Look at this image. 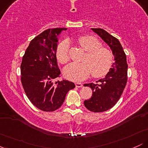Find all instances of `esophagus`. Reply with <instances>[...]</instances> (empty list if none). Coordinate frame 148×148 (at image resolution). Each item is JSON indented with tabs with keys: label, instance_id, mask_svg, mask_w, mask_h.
I'll return each instance as SVG.
<instances>
[{
	"label": "esophagus",
	"instance_id": "34e87169",
	"mask_svg": "<svg viewBox=\"0 0 148 148\" xmlns=\"http://www.w3.org/2000/svg\"><path fill=\"white\" fill-rule=\"evenodd\" d=\"M75 86L76 88H81L83 87V84H81V83H76Z\"/></svg>",
	"mask_w": 148,
	"mask_h": 148
}]
</instances>
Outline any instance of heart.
Instances as JSON below:
<instances>
[{
  "mask_svg": "<svg viewBox=\"0 0 148 148\" xmlns=\"http://www.w3.org/2000/svg\"><path fill=\"white\" fill-rule=\"evenodd\" d=\"M80 46L87 53L82 63H70L64 69L66 79L73 81L84 80L90 74L95 77H101L110 71L113 63V56L111 51L101 45L97 39L92 36L85 35L79 38ZM56 58L62 64L69 60V44L67 41L62 42L58 47Z\"/></svg>",
  "mask_w": 148,
  "mask_h": 148,
  "instance_id": "heart-1",
  "label": "heart"
}]
</instances>
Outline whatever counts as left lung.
I'll use <instances>...</instances> for the list:
<instances>
[{
    "label": "left lung",
    "instance_id": "obj_1",
    "mask_svg": "<svg viewBox=\"0 0 148 148\" xmlns=\"http://www.w3.org/2000/svg\"><path fill=\"white\" fill-rule=\"evenodd\" d=\"M106 42L114 56V63L104 78L98 84H86L92 90V95L85 100L84 105L95 113L106 111L113 107L121 97L127 81V57L119 40L101 28H91Z\"/></svg>",
    "mask_w": 148,
    "mask_h": 148
}]
</instances>
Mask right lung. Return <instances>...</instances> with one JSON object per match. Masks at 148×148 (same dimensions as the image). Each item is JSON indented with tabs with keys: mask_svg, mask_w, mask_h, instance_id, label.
<instances>
[{
	"mask_svg": "<svg viewBox=\"0 0 148 148\" xmlns=\"http://www.w3.org/2000/svg\"><path fill=\"white\" fill-rule=\"evenodd\" d=\"M66 30L49 28L42 32L30 42L22 58V86L31 103L42 111L60 108L68 91L75 88L67 80L55 81L60 74L56 59L58 36Z\"/></svg>",
	"mask_w": 148,
	"mask_h": 148,
	"instance_id": "add662e5",
	"label": "right lung"
}]
</instances>
